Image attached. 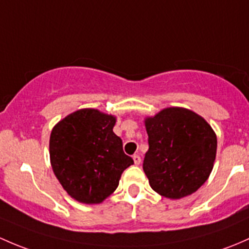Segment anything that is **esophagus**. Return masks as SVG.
Wrapping results in <instances>:
<instances>
[{"instance_id":"obj_1","label":"esophagus","mask_w":249,"mask_h":249,"mask_svg":"<svg viewBox=\"0 0 249 249\" xmlns=\"http://www.w3.org/2000/svg\"><path fill=\"white\" fill-rule=\"evenodd\" d=\"M133 160H134V163L137 164V165H139V164L142 163V157H140L139 155H134L133 156Z\"/></svg>"}]
</instances>
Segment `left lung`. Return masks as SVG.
Wrapping results in <instances>:
<instances>
[{
  "instance_id": "8db88e82",
  "label": "left lung",
  "mask_w": 249,
  "mask_h": 249,
  "mask_svg": "<svg viewBox=\"0 0 249 249\" xmlns=\"http://www.w3.org/2000/svg\"><path fill=\"white\" fill-rule=\"evenodd\" d=\"M148 151L142 169L151 188L169 199L198 191L213 168L217 137L201 116L184 107H166L146 117Z\"/></svg>"
}]
</instances>
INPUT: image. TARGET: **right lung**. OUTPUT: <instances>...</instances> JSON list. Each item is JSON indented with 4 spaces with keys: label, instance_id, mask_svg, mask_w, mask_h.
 <instances>
[{
    "label": "right lung",
    "instance_id": "obj_1",
    "mask_svg": "<svg viewBox=\"0 0 249 249\" xmlns=\"http://www.w3.org/2000/svg\"><path fill=\"white\" fill-rule=\"evenodd\" d=\"M116 117L81 109L51 130L50 162L65 191L84 204H99L119 186L124 169L134 164L114 132Z\"/></svg>",
    "mask_w": 249,
    "mask_h": 249
}]
</instances>
